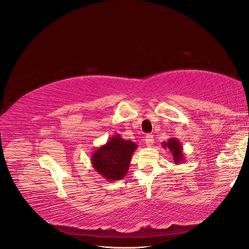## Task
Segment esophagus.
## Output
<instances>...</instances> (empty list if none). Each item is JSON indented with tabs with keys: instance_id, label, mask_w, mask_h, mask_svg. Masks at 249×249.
<instances>
[{
	"instance_id": "obj_1",
	"label": "esophagus",
	"mask_w": 249,
	"mask_h": 249,
	"mask_svg": "<svg viewBox=\"0 0 249 249\" xmlns=\"http://www.w3.org/2000/svg\"><path fill=\"white\" fill-rule=\"evenodd\" d=\"M153 143H154V136H153V135H150V134H147L146 136H145V144H146V146H152Z\"/></svg>"
}]
</instances>
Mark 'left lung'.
Instances as JSON below:
<instances>
[{
  "label": "left lung",
  "instance_id": "left-lung-1",
  "mask_svg": "<svg viewBox=\"0 0 249 249\" xmlns=\"http://www.w3.org/2000/svg\"><path fill=\"white\" fill-rule=\"evenodd\" d=\"M162 146L165 149L168 148L170 150L175 164H180L184 162L185 157L183 153V145L179 142V140H178L177 138H170L168 139V141L162 142Z\"/></svg>",
  "mask_w": 249,
  "mask_h": 249
}]
</instances>
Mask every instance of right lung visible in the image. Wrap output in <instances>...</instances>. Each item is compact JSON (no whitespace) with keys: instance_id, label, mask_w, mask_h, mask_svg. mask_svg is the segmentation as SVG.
Segmentation results:
<instances>
[{"instance_id":"add662e5","label":"right lung","mask_w":249,"mask_h":249,"mask_svg":"<svg viewBox=\"0 0 249 249\" xmlns=\"http://www.w3.org/2000/svg\"><path fill=\"white\" fill-rule=\"evenodd\" d=\"M136 148L135 142L123 139L119 134L113 135L106 144L96 148L91 156V164L94 170L109 182L122 179L129 170Z\"/></svg>"}]
</instances>
